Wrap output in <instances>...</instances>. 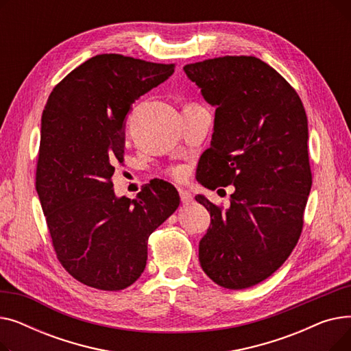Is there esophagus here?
<instances>
[{"mask_svg": "<svg viewBox=\"0 0 351 351\" xmlns=\"http://www.w3.org/2000/svg\"><path fill=\"white\" fill-rule=\"evenodd\" d=\"M180 200H182V204L183 205H189V204H192L193 202V196H192V193L189 192V191H180Z\"/></svg>", "mask_w": 351, "mask_h": 351, "instance_id": "esophagus-1", "label": "esophagus"}]
</instances>
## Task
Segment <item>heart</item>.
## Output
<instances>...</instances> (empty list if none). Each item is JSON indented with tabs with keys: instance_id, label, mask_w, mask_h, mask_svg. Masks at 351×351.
Wrapping results in <instances>:
<instances>
[{
	"instance_id": "1",
	"label": "heart",
	"mask_w": 351,
	"mask_h": 351,
	"mask_svg": "<svg viewBox=\"0 0 351 351\" xmlns=\"http://www.w3.org/2000/svg\"><path fill=\"white\" fill-rule=\"evenodd\" d=\"M169 175L175 179V180H185L188 176V168L183 165H175L169 169Z\"/></svg>"
}]
</instances>
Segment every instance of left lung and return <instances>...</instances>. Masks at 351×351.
Segmentation results:
<instances>
[{"label":"left lung","instance_id":"8db88e82","mask_svg":"<svg viewBox=\"0 0 351 351\" xmlns=\"http://www.w3.org/2000/svg\"><path fill=\"white\" fill-rule=\"evenodd\" d=\"M183 69L216 106L197 180L210 191L234 186L229 209L195 197L212 217L199 262L219 286L252 287L286 262L303 230L313 182L306 110L294 88L256 57L226 55Z\"/></svg>","mask_w":351,"mask_h":351}]
</instances>
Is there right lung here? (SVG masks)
<instances>
[{
  "label": "right lung",
  "mask_w": 351,
  "mask_h": 351,
  "mask_svg": "<svg viewBox=\"0 0 351 351\" xmlns=\"http://www.w3.org/2000/svg\"><path fill=\"white\" fill-rule=\"evenodd\" d=\"M173 71L175 64L101 53L71 71L45 104L35 188L60 263L89 287L135 283L147 239L179 208L176 188L165 180L143 185L136 199L117 197L112 183L131 105Z\"/></svg>",
  "instance_id": "right-lung-1"
}]
</instances>
